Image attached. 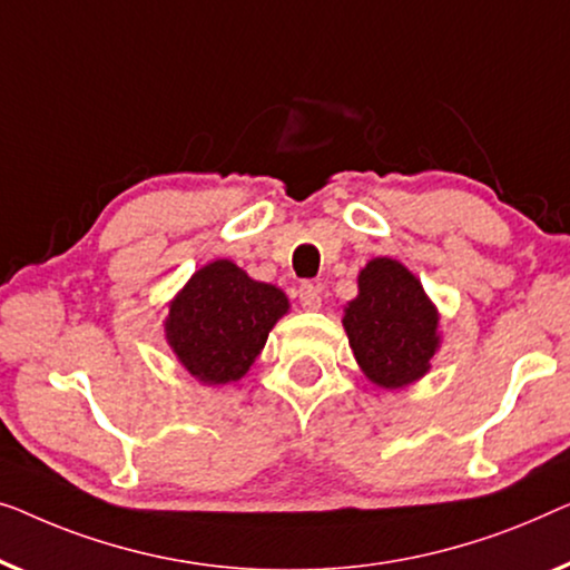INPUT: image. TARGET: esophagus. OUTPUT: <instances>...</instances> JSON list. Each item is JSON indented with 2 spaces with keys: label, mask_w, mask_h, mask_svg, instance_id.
Masks as SVG:
<instances>
[{
  "label": "esophagus",
  "mask_w": 570,
  "mask_h": 570,
  "mask_svg": "<svg viewBox=\"0 0 570 570\" xmlns=\"http://www.w3.org/2000/svg\"><path fill=\"white\" fill-rule=\"evenodd\" d=\"M299 304L307 312H317L323 307V296H320V288L315 284H302L299 286Z\"/></svg>",
  "instance_id": "1"
}]
</instances>
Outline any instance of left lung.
Listing matches in <instances>:
<instances>
[{
    "instance_id": "left-lung-1",
    "label": "left lung",
    "mask_w": 570,
    "mask_h": 570,
    "mask_svg": "<svg viewBox=\"0 0 570 570\" xmlns=\"http://www.w3.org/2000/svg\"><path fill=\"white\" fill-rule=\"evenodd\" d=\"M358 294L343 307V331L366 380L403 390L431 372L442 346L439 309L395 258H372L358 271Z\"/></svg>"
}]
</instances>
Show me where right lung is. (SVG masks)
Listing matches in <instances>:
<instances>
[{
	"label": "right lung",
	"instance_id": "1",
	"mask_svg": "<svg viewBox=\"0 0 570 570\" xmlns=\"http://www.w3.org/2000/svg\"><path fill=\"white\" fill-rule=\"evenodd\" d=\"M165 338L186 372L208 387L243 380L288 307L282 288L237 263L212 261L167 304Z\"/></svg>",
	"mask_w": 570,
	"mask_h": 570
}]
</instances>
